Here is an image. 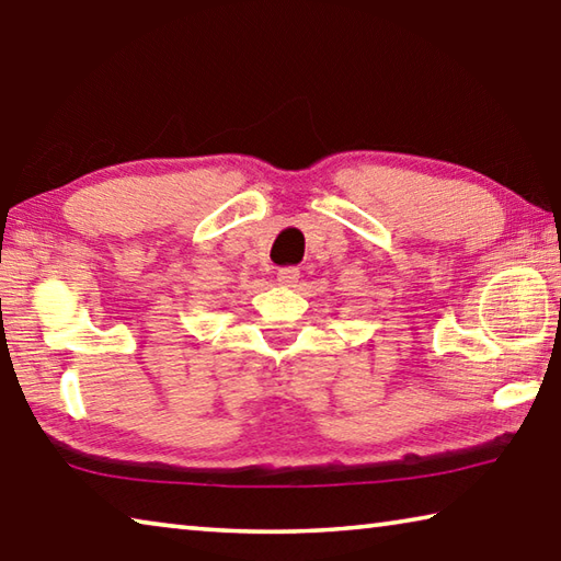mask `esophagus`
Segmentation results:
<instances>
[{
  "mask_svg": "<svg viewBox=\"0 0 561 561\" xmlns=\"http://www.w3.org/2000/svg\"><path fill=\"white\" fill-rule=\"evenodd\" d=\"M277 282L282 284V287H297L299 270H297V267H282V270L277 272Z\"/></svg>",
  "mask_w": 561,
  "mask_h": 561,
  "instance_id": "34e87169",
  "label": "esophagus"
}]
</instances>
